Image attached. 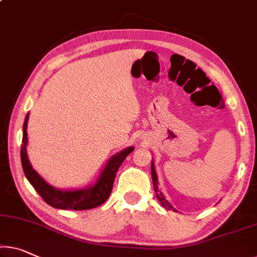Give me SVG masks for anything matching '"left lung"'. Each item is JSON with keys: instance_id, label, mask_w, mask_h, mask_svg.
Returning a JSON list of instances; mask_svg holds the SVG:
<instances>
[{"instance_id": "left-lung-1", "label": "left lung", "mask_w": 257, "mask_h": 257, "mask_svg": "<svg viewBox=\"0 0 257 257\" xmlns=\"http://www.w3.org/2000/svg\"><path fill=\"white\" fill-rule=\"evenodd\" d=\"M152 179H153V185H154V191H155V194H156V197L159 199V201L161 202L162 206H163L164 208H167L168 210H171L173 211H177L175 208H173L171 206V203H169L167 199H165V196L162 194V192L159 189V186H157V184H159V180H157V175H156V171H155V168H154V163L152 162Z\"/></svg>"}]
</instances>
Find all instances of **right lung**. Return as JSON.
<instances>
[{"mask_svg":"<svg viewBox=\"0 0 257 257\" xmlns=\"http://www.w3.org/2000/svg\"><path fill=\"white\" fill-rule=\"evenodd\" d=\"M29 115L30 113L26 115L23 125V144L21 147L22 167L27 180L39 193V195L45 200V202L54 208L70 209V210H87V209L96 208L104 203L112 191L113 181H115L118 169L128 154L133 152L134 148H125L124 151L113 155L106 163L103 171L93 186L82 189H74V191H62V189L54 188L39 176V173L32 168L29 157H27L26 130L27 123H29Z\"/></svg>","mask_w":257,"mask_h":257,"instance_id":"right-lung-1","label":"right lung"}]
</instances>
